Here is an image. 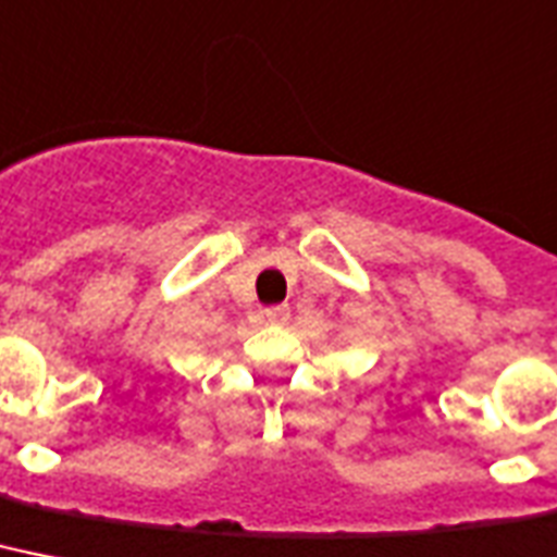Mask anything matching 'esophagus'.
<instances>
[{"label": "esophagus", "instance_id": "1", "mask_svg": "<svg viewBox=\"0 0 557 557\" xmlns=\"http://www.w3.org/2000/svg\"><path fill=\"white\" fill-rule=\"evenodd\" d=\"M263 318L269 320L271 325H283L292 318V311H288V306H271V309L263 311Z\"/></svg>", "mask_w": 557, "mask_h": 557}]
</instances>
